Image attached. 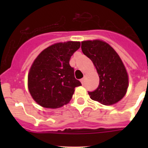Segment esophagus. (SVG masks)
<instances>
[{"label": "esophagus", "instance_id": "esophagus-1", "mask_svg": "<svg viewBox=\"0 0 148 148\" xmlns=\"http://www.w3.org/2000/svg\"><path fill=\"white\" fill-rule=\"evenodd\" d=\"M80 82H81V83L82 84H84V78L81 79V80H80Z\"/></svg>", "mask_w": 148, "mask_h": 148}]
</instances>
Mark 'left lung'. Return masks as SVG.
<instances>
[{"label":"left lung","mask_w":148,"mask_h":148,"mask_svg":"<svg viewBox=\"0 0 148 148\" xmlns=\"http://www.w3.org/2000/svg\"><path fill=\"white\" fill-rule=\"evenodd\" d=\"M82 50L93 62L99 77L97 89L88 92L91 99L104 105L120 101L127 91L129 77L118 53L110 44L99 39L82 41Z\"/></svg>","instance_id":"8db88e82"}]
</instances>
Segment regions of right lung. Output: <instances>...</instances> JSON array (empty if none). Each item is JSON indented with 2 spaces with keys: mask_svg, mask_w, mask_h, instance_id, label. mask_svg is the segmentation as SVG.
<instances>
[{
  "mask_svg": "<svg viewBox=\"0 0 148 148\" xmlns=\"http://www.w3.org/2000/svg\"><path fill=\"white\" fill-rule=\"evenodd\" d=\"M80 46V41L56 43L36 58L28 71V88L37 104L57 109L70 102L75 87L82 85L69 64L70 58Z\"/></svg>",
  "mask_w": 148,
  "mask_h": 148,
  "instance_id": "add662e5",
  "label": "right lung"
}]
</instances>
